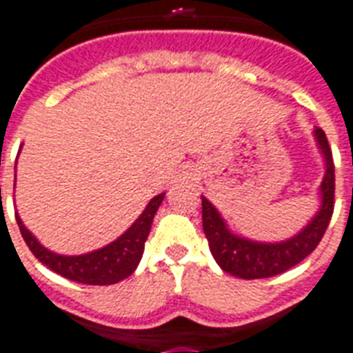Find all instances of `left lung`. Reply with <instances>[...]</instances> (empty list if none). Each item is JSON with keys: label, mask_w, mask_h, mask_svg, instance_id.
<instances>
[{"label": "left lung", "mask_w": 353, "mask_h": 353, "mask_svg": "<svg viewBox=\"0 0 353 353\" xmlns=\"http://www.w3.org/2000/svg\"><path fill=\"white\" fill-rule=\"evenodd\" d=\"M314 141L324 157V177L320 181V205L314 216L296 235L278 242L252 241L236 235L220 214L216 207L201 196V220L209 248L224 272L242 279L272 278L289 270L303 261L324 236L333 214V192H335V166L326 133L320 128L313 131Z\"/></svg>", "instance_id": "left-lung-1"}]
</instances>
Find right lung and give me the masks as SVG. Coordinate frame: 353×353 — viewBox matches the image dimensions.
Listing matches in <instances>:
<instances>
[{
  "label": "right lung",
  "instance_id": "add662e5",
  "mask_svg": "<svg viewBox=\"0 0 353 353\" xmlns=\"http://www.w3.org/2000/svg\"><path fill=\"white\" fill-rule=\"evenodd\" d=\"M1 190V188H0ZM166 192L153 196L146 209L142 211L139 219L118 236L117 241L109 242L103 248L94 250L88 254L81 255H63L55 254L51 250L44 248L39 239L27 230L21 219L16 212V222L21 231L23 241L33 252L37 259L51 268L53 272L61 274L66 279L77 281L85 285H112L122 281L137 270L144 254V242H146L155 212H157L161 201L165 200Z\"/></svg>",
  "mask_w": 353,
  "mask_h": 353
}]
</instances>
